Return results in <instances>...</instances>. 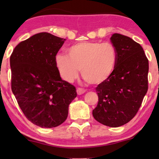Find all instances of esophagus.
I'll use <instances>...</instances> for the list:
<instances>
[{
    "mask_svg": "<svg viewBox=\"0 0 159 159\" xmlns=\"http://www.w3.org/2000/svg\"><path fill=\"white\" fill-rule=\"evenodd\" d=\"M85 91H86V90L81 89V88H78V89H77V94H78V95H81V94H84Z\"/></svg>",
    "mask_w": 159,
    "mask_h": 159,
    "instance_id": "obj_1",
    "label": "esophagus"
}]
</instances>
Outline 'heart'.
<instances>
[{"label":"heart","mask_w":159,"mask_h":159,"mask_svg":"<svg viewBox=\"0 0 159 159\" xmlns=\"http://www.w3.org/2000/svg\"><path fill=\"white\" fill-rule=\"evenodd\" d=\"M118 61L116 48L110 43L84 41L71 46L68 56L57 54L55 64L61 77L71 81L81 75L86 81L99 84L108 79L115 70Z\"/></svg>","instance_id":"obj_1"}]
</instances>
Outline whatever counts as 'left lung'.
<instances>
[{"instance_id":"8db88e82","label":"left lung","mask_w":159,"mask_h":159,"mask_svg":"<svg viewBox=\"0 0 159 159\" xmlns=\"http://www.w3.org/2000/svg\"><path fill=\"white\" fill-rule=\"evenodd\" d=\"M118 61L111 76L96 88L98 102L93 110L94 119L109 127L131 121L148 91V61L142 46L131 38L113 34L110 38Z\"/></svg>"}]
</instances>
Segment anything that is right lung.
Masks as SVG:
<instances>
[{
	"instance_id": "obj_1",
	"label": "right lung",
	"mask_w": 159,
	"mask_h": 159,
	"mask_svg": "<svg viewBox=\"0 0 159 159\" xmlns=\"http://www.w3.org/2000/svg\"><path fill=\"white\" fill-rule=\"evenodd\" d=\"M65 41L41 32L17 44L10 57L13 94L26 118L41 128L62 124L77 96L75 86L61 79L55 64Z\"/></svg>"
}]
</instances>
